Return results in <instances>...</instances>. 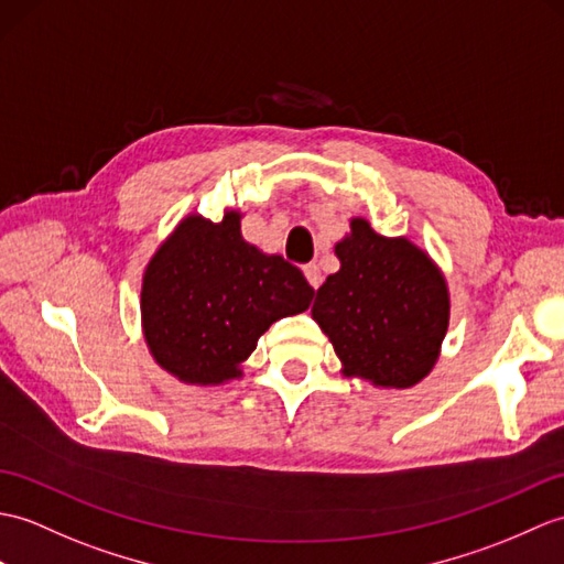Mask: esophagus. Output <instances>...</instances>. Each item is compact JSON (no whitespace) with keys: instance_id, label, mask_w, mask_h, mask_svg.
I'll list each match as a JSON object with an SVG mask.
<instances>
[{"instance_id":"1","label":"esophagus","mask_w":564,"mask_h":564,"mask_svg":"<svg viewBox=\"0 0 564 564\" xmlns=\"http://www.w3.org/2000/svg\"><path fill=\"white\" fill-rule=\"evenodd\" d=\"M303 271H305V279L310 281V285L314 288V291H317V288L322 285V271H319V267L317 264H307Z\"/></svg>"}]
</instances>
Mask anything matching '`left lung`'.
I'll list each match as a JSON object with an SVG mask.
<instances>
[{
    "mask_svg": "<svg viewBox=\"0 0 564 564\" xmlns=\"http://www.w3.org/2000/svg\"><path fill=\"white\" fill-rule=\"evenodd\" d=\"M341 269L317 291L312 317L329 336L350 377L405 389L421 382L447 334L449 295L442 273L409 240L350 223L336 245Z\"/></svg>",
    "mask_w": 564,
    "mask_h": 564,
    "instance_id": "8db88e82",
    "label": "left lung"
}]
</instances>
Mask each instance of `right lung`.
I'll return each mask as SVG.
<instances>
[{"mask_svg": "<svg viewBox=\"0 0 564 564\" xmlns=\"http://www.w3.org/2000/svg\"><path fill=\"white\" fill-rule=\"evenodd\" d=\"M314 288L279 254H261L240 235V216H189L153 254L141 288V317L153 358L187 384L240 375L259 336L305 312Z\"/></svg>", "mask_w": 564, "mask_h": 564, "instance_id": "obj_1", "label": "right lung"}]
</instances>
